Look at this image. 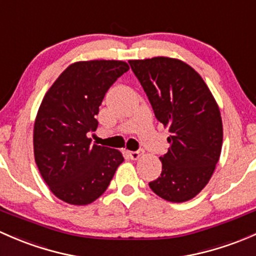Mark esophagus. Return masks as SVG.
<instances>
[{
    "mask_svg": "<svg viewBox=\"0 0 256 256\" xmlns=\"http://www.w3.org/2000/svg\"><path fill=\"white\" fill-rule=\"evenodd\" d=\"M128 156H130L131 160H138L142 156V152H140V150H130V152H128Z\"/></svg>",
    "mask_w": 256,
    "mask_h": 256,
    "instance_id": "esophagus-1",
    "label": "esophagus"
}]
</instances>
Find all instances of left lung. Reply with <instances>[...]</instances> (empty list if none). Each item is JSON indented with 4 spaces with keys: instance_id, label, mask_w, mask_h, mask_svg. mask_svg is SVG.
Listing matches in <instances>:
<instances>
[{
    "instance_id": "obj_1",
    "label": "left lung",
    "mask_w": 256,
    "mask_h": 256,
    "mask_svg": "<svg viewBox=\"0 0 256 256\" xmlns=\"http://www.w3.org/2000/svg\"><path fill=\"white\" fill-rule=\"evenodd\" d=\"M156 118L168 128V152L152 192L170 202L195 198L214 174L223 141L220 108L202 77L184 61L158 56L130 60Z\"/></svg>"
}]
</instances>
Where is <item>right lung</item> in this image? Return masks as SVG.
Instances as JSON below:
<instances>
[{
	"label": "right lung",
	"mask_w": 256,
	"mask_h": 256,
	"mask_svg": "<svg viewBox=\"0 0 256 256\" xmlns=\"http://www.w3.org/2000/svg\"><path fill=\"white\" fill-rule=\"evenodd\" d=\"M128 64L116 60L70 64L42 98L34 122V158L51 192L70 205L92 204L109 186L122 153L90 144L104 96Z\"/></svg>",
	"instance_id": "1"
}]
</instances>
